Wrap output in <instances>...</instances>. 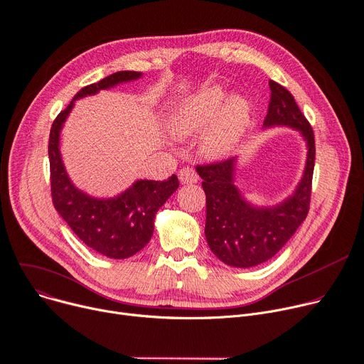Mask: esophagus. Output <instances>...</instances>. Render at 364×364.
<instances>
[{
	"instance_id": "1",
	"label": "esophagus",
	"mask_w": 364,
	"mask_h": 364,
	"mask_svg": "<svg viewBox=\"0 0 364 364\" xmlns=\"http://www.w3.org/2000/svg\"><path fill=\"white\" fill-rule=\"evenodd\" d=\"M178 178L183 184H193V183H198L199 176L195 171V169L190 168V166H184L178 171Z\"/></svg>"
}]
</instances>
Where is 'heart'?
Here are the masks:
<instances>
[{
    "label": "heart",
    "mask_w": 364,
    "mask_h": 364,
    "mask_svg": "<svg viewBox=\"0 0 364 364\" xmlns=\"http://www.w3.org/2000/svg\"><path fill=\"white\" fill-rule=\"evenodd\" d=\"M221 86H209L181 101L169 115V129L177 137H202L200 149L209 158L228 155L245 136L250 105L243 96H231Z\"/></svg>",
    "instance_id": "b5f03b06"
}]
</instances>
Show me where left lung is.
<instances>
[{
  "mask_svg": "<svg viewBox=\"0 0 364 364\" xmlns=\"http://www.w3.org/2000/svg\"><path fill=\"white\" fill-rule=\"evenodd\" d=\"M271 101L263 127L288 126L307 141V161L293 196L274 208H256L245 200L234 186L237 158L198 165L206 195L205 235L209 249L225 264L252 268L274 257L297 231L310 209L314 168V134L294 96L269 80Z\"/></svg>",
  "mask_w": 364,
  "mask_h": 364,
  "instance_id": "1",
  "label": "left lung"
}]
</instances>
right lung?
I'll list each match as a JSON object with an SVG mask.
<instances>
[{
	"mask_svg": "<svg viewBox=\"0 0 364 364\" xmlns=\"http://www.w3.org/2000/svg\"><path fill=\"white\" fill-rule=\"evenodd\" d=\"M140 76L139 71H117L98 83L82 87L54 119L48 143L54 208L86 246L111 259H127L149 243L155 215L178 188V178L173 176L166 181L137 180L115 198H90L73 186L65 173L58 148L60 132L76 100Z\"/></svg>",
	"mask_w": 364,
	"mask_h": 364,
	"instance_id": "right-lung-1",
	"label": "right lung"
}]
</instances>
